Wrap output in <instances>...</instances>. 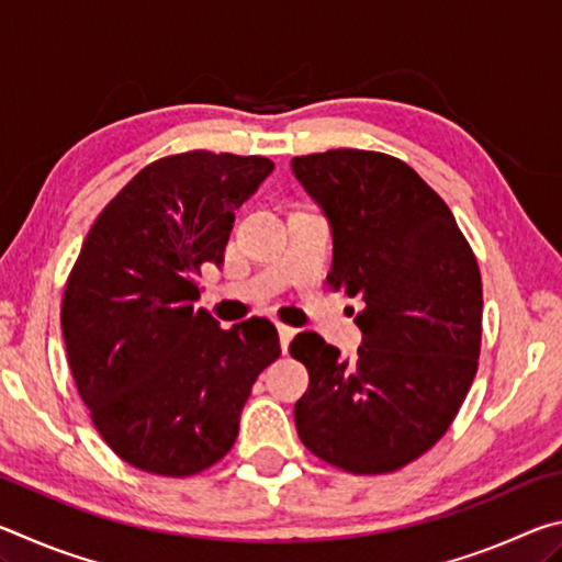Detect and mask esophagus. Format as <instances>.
Listing matches in <instances>:
<instances>
[{"mask_svg": "<svg viewBox=\"0 0 562 562\" xmlns=\"http://www.w3.org/2000/svg\"><path fill=\"white\" fill-rule=\"evenodd\" d=\"M278 331H280V347H282V351H288L292 337L297 335V329H294V327H288V325H278Z\"/></svg>", "mask_w": 562, "mask_h": 562, "instance_id": "34e87169", "label": "esophagus"}]
</instances>
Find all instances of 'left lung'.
I'll return each mask as SVG.
<instances>
[{"label": "left lung", "instance_id": "8db88e82", "mask_svg": "<svg viewBox=\"0 0 562 562\" xmlns=\"http://www.w3.org/2000/svg\"><path fill=\"white\" fill-rule=\"evenodd\" d=\"M292 173L331 227L327 284L364 302L351 361L317 331L292 339L290 355L310 372L297 434L341 471H396L449 431L471 389L479 262L449 205L404 160L337 148L292 158Z\"/></svg>", "mask_w": 562, "mask_h": 562}]
</instances>
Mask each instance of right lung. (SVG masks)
Masks as SVG:
<instances>
[{"label":"right lung","mask_w":562,"mask_h":562,"mask_svg":"<svg viewBox=\"0 0 562 562\" xmlns=\"http://www.w3.org/2000/svg\"><path fill=\"white\" fill-rule=\"evenodd\" d=\"M274 164L188 150L138 170L91 225L66 280L61 331L76 389L113 453L183 475L233 449L243 406L280 357L270 319L223 329L195 274L221 268L235 211Z\"/></svg>","instance_id":"add662e5"}]
</instances>
